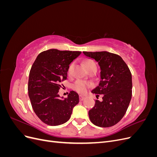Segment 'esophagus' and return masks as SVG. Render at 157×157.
Returning <instances> with one entry per match:
<instances>
[{
  "label": "esophagus",
  "mask_w": 157,
  "mask_h": 157,
  "mask_svg": "<svg viewBox=\"0 0 157 157\" xmlns=\"http://www.w3.org/2000/svg\"><path fill=\"white\" fill-rule=\"evenodd\" d=\"M79 99L80 101H83L84 99V97L83 96H82V95H80L79 96Z\"/></svg>",
  "instance_id": "obj_1"
}]
</instances>
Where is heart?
<instances>
[{
	"label": "heart",
	"mask_w": 157,
	"mask_h": 157,
	"mask_svg": "<svg viewBox=\"0 0 157 157\" xmlns=\"http://www.w3.org/2000/svg\"><path fill=\"white\" fill-rule=\"evenodd\" d=\"M92 63H94L93 61H88L86 63V67L88 66H89L90 65H91ZM74 63H71L69 67L68 68V75H71L73 73V69H74ZM90 87V84L86 81H84V80H77V82H76L74 84V86H73V88L76 90V91H77L78 92L80 93V94H85L86 92L88 89Z\"/></svg>",
	"instance_id": "heart-1"
}]
</instances>
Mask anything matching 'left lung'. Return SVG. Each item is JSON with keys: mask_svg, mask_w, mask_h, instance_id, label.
Wrapping results in <instances>:
<instances>
[{"mask_svg": "<svg viewBox=\"0 0 157 157\" xmlns=\"http://www.w3.org/2000/svg\"><path fill=\"white\" fill-rule=\"evenodd\" d=\"M94 59L100 67V82L92 94H103L102 101L96 100L88 112L94 125L113 126L119 122L127 111L132 98V74L121 56L106 51L83 52Z\"/></svg>", "mask_w": 157, "mask_h": 157, "instance_id": "obj_1", "label": "left lung"}]
</instances>
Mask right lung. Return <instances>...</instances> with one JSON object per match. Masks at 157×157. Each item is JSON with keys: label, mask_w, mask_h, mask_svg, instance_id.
I'll use <instances>...</instances> for the list:
<instances>
[{"label": "right lung", "mask_w": 157, "mask_h": 157, "mask_svg": "<svg viewBox=\"0 0 157 157\" xmlns=\"http://www.w3.org/2000/svg\"><path fill=\"white\" fill-rule=\"evenodd\" d=\"M81 54L80 51L50 49L38 55L28 82V94L33 111L41 121L58 126L69 121L73 107L79 102L77 92L67 98L58 94L61 81L67 79L69 65Z\"/></svg>", "instance_id": "add662e5"}]
</instances>
